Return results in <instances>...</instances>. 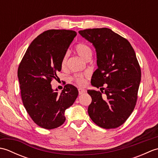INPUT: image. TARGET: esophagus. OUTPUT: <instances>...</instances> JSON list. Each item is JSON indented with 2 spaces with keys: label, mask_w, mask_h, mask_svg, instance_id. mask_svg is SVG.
<instances>
[{
  "label": "esophagus",
  "mask_w": 158,
  "mask_h": 158,
  "mask_svg": "<svg viewBox=\"0 0 158 158\" xmlns=\"http://www.w3.org/2000/svg\"><path fill=\"white\" fill-rule=\"evenodd\" d=\"M78 91H79V95H81V94H85V93L87 92L86 90L83 89H79Z\"/></svg>",
  "instance_id": "1"
}]
</instances>
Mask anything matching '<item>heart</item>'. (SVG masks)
<instances>
[{"instance_id": "heart-1", "label": "heart", "mask_w": 158, "mask_h": 158, "mask_svg": "<svg viewBox=\"0 0 158 158\" xmlns=\"http://www.w3.org/2000/svg\"><path fill=\"white\" fill-rule=\"evenodd\" d=\"M75 50L76 53L78 54L81 58L85 60H89L92 56V50L90 47L85 44V43H79L75 47ZM69 58V53H66L64 55L61 62V66L62 69H66L67 65V61ZM88 77V74H79L73 79V81L77 85L83 86L86 83V78Z\"/></svg>"}]
</instances>
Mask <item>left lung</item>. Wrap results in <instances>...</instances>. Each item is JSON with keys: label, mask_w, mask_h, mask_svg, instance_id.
I'll use <instances>...</instances> for the list:
<instances>
[{"label": "left lung", "mask_w": 158, "mask_h": 158, "mask_svg": "<svg viewBox=\"0 0 158 158\" xmlns=\"http://www.w3.org/2000/svg\"><path fill=\"white\" fill-rule=\"evenodd\" d=\"M79 33L92 43L97 55L98 69L91 83L100 92L88 90L92 97L88 114L97 126L116 128L130 117L138 98L141 70L135 52L126 39L109 28H89Z\"/></svg>", "instance_id": "obj_1"}]
</instances>
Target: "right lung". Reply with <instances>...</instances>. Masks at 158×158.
Returning a JSON list of instances; mask_svg holds the SVG:
<instances>
[{
    "instance_id": "right-lung-1",
    "label": "right lung",
    "mask_w": 158,
    "mask_h": 158,
    "mask_svg": "<svg viewBox=\"0 0 158 158\" xmlns=\"http://www.w3.org/2000/svg\"><path fill=\"white\" fill-rule=\"evenodd\" d=\"M77 32L49 30L34 39L26 50L18 70L23 105L36 125L48 130L64 123V112L75 102L78 90L67 84L58 94L51 81L58 77L61 62Z\"/></svg>"
}]
</instances>
